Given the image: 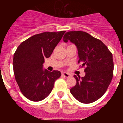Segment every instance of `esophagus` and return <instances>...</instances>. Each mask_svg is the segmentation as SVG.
I'll return each mask as SVG.
<instances>
[{"label": "esophagus", "mask_w": 123, "mask_h": 123, "mask_svg": "<svg viewBox=\"0 0 123 123\" xmlns=\"http://www.w3.org/2000/svg\"><path fill=\"white\" fill-rule=\"evenodd\" d=\"M62 74L64 76L66 77V78H69V77L71 76V75L69 74V73H66V72H63Z\"/></svg>", "instance_id": "esophagus-1"}]
</instances>
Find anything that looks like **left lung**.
Instances as JSON below:
<instances>
[{"mask_svg": "<svg viewBox=\"0 0 123 123\" xmlns=\"http://www.w3.org/2000/svg\"><path fill=\"white\" fill-rule=\"evenodd\" d=\"M68 41L78 49V63L86 67L84 76L74 75L76 84L70 92L81 103H92L105 94L111 81L114 67L112 54L100 40L84 31L67 32L63 41Z\"/></svg>", "mask_w": 123, "mask_h": 123, "instance_id": "left-lung-1", "label": "left lung"}]
</instances>
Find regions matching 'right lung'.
Wrapping results in <instances>:
<instances>
[{
	"label": "right lung",
	"instance_id": "add662e5",
	"mask_svg": "<svg viewBox=\"0 0 123 123\" xmlns=\"http://www.w3.org/2000/svg\"><path fill=\"white\" fill-rule=\"evenodd\" d=\"M65 31L45 32L32 36L18 47L13 55L15 79L23 95L34 102L42 100L52 92L61 73L43 69Z\"/></svg>",
	"mask_w": 123,
	"mask_h": 123
}]
</instances>
